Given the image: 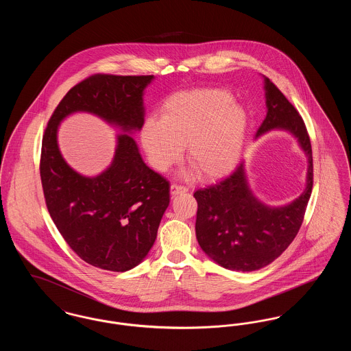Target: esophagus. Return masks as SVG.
<instances>
[{"label":"esophagus","mask_w":351,"mask_h":351,"mask_svg":"<svg viewBox=\"0 0 351 351\" xmlns=\"http://www.w3.org/2000/svg\"><path fill=\"white\" fill-rule=\"evenodd\" d=\"M188 189L183 186V185H178V184H172L171 185V195L172 196H178V195H182V193H185Z\"/></svg>","instance_id":"1"}]
</instances>
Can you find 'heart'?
Returning <instances> with one entry per match:
<instances>
[{
    "label": "heart",
    "mask_w": 351,
    "mask_h": 351,
    "mask_svg": "<svg viewBox=\"0 0 351 351\" xmlns=\"http://www.w3.org/2000/svg\"><path fill=\"white\" fill-rule=\"evenodd\" d=\"M246 109L221 89H197L173 95L162 108V118L149 117L141 128V143L151 166L165 172L183 155L213 179L237 165L246 139Z\"/></svg>",
    "instance_id": "heart-1"
}]
</instances>
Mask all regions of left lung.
Returning a JSON list of instances; mask_svg holds the SVG:
<instances>
[{"instance_id": "8db88e82", "label": "left lung", "mask_w": 351, "mask_h": 351, "mask_svg": "<svg viewBox=\"0 0 351 351\" xmlns=\"http://www.w3.org/2000/svg\"><path fill=\"white\" fill-rule=\"evenodd\" d=\"M267 114L255 139L271 130L291 134L304 151L305 188L295 200L271 206L251 191L245 162L221 182L193 193L197 201L196 238L202 251L221 267L250 272L266 267L283 252L302 223L313 186V159L304 121L276 85L263 76Z\"/></svg>"}]
</instances>
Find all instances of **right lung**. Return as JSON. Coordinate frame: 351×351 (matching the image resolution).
Returning <instances> with one entry per match:
<instances>
[{
	"label": "right lung",
	"mask_w": 351,
	"mask_h": 351,
	"mask_svg": "<svg viewBox=\"0 0 351 351\" xmlns=\"http://www.w3.org/2000/svg\"><path fill=\"white\" fill-rule=\"evenodd\" d=\"M154 76L95 75L68 90L42 141L40 179L51 218L84 262L125 272L147 256L169 204V183L143 162L134 141L145 122L143 95ZM75 112L101 117L117 134L112 163L96 177L71 168L57 143Z\"/></svg>",
	"instance_id": "1"
}]
</instances>
